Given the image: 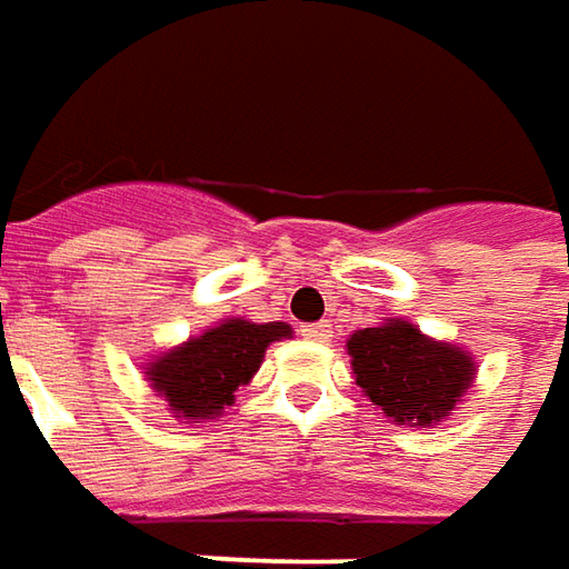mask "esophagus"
Masks as SVG:
<instances>
[{
	"label": "esophagus",
	"mask_w": 569,
	"mask_h": 569,
	"mask_svg": "<svg viewBox=\"0 0 569 569\" xmlns=\"http://www.w3.org/2000/svg\"><path fill=\"white\" fill-rule=\"evenodd\" d=\"M300 336L310 341H329L332 339V326L329 322H313V326H303Z\"/></svg>",
	"instance_id": "34e87169"
}]
</instances>
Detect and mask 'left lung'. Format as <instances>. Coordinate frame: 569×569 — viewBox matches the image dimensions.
Masks as SVG:
<instances>
[{
    "label": "left lung",
    "instance_id": "obj_1",
    "mask_svg": "<svg viewBox=\"0 0 569 569\" xmlns=\"http://www.w3.org/2000/svg\"><path fill=\"white\" fill-rule=\"evenodd\" d=\"M355 382L386 418L408 427L443 421L475 382L469 351L427 339L405 319H386L348 339Z\"/></svg>",
    "mask_w": 569,
    "mask_h": 569
}]
</instances>
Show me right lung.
Wrapping results in <instances>:
<instances>
[{"label":"right lung","mask_w":569,"mask_h":569,"mask_svg":"<svg viewBox=\"0 0 569 569\" xmlns=\"http://www.w3.org/2000/svg\"><path fill=\"white\" fill-rule=\"evenodd\" d=\"M281 339H291L288 322L224 319L154 358L144 367V380L164 396L173 418L199 425L233 405V392L252 380L266 348Z\"/></svg>","instance_id":"obj_1"}]
</instances>
